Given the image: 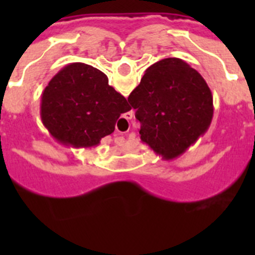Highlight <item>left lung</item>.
Masks as SVG:
<instances>
[{"instance_id":"8db88e82","label":"left lung","mask_w":255,"mask_h":255,"mask_svg":"<svg viewBox=\"0 0 255 255\" xmlns=\"http://www.w3.org/2000/svg\"><path fill=\"white\" fill-rule=\"evenodd\" d=\"M128 101L136 110L141 141L164 159L176 158L203 136L213 117L208 84L176 57L148 67Z\"/></svg>"}]
</instances>
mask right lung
<instances>
[{
	"label": "right lung",
	"mask_w": 255,
	"mask_h": 255,
	"mask_svg": "<svg viewBox=\"0 0 255 255\" xmlns=\"http://www.w3.org/2000/svg\"><path fill=\"white\" fill-rule=\"evenodd\" d=\"M130 110L125 97L108 84L106 74L82 62L61 69L40 101L44 128L57 141L75 148L98 145Z\"/></svg>",
	"instance_id": "1"
}]
</instances>
